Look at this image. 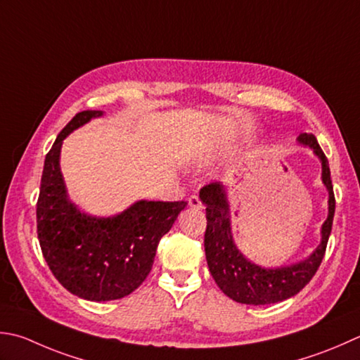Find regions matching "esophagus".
Returning a JSON list of instances; mask_svg holds the SVG:
<instances>
[{"mask_svg":"<svg viewBox=\"0 0 360 360\" xmlns=\"http://www.w3.org/2000/svg\"><path fill=\"white\" fill-rule=\"evenodd\" d=\"M188 206L190 207H193V209H202L204 206H202V201L200 200V196L198 195H192L188 198Z\"/></svg>","mask_w":360,"mask_h":360,"instance_id":"1","label":"esophagus"}]
</instances>
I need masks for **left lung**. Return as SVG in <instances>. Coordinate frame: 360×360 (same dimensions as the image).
I'll return each mask as SVG.
<instances>
[{
  "label": "left lung",
  "instance_id": "8db88e82",
  "mask_svg": "<svg viewBox=\"0 0 360 360\" xmlns=\"http://www.w3.org/2000/svg\"><path fill=\"white\" fill-rule=\"evenodd\" d=\"M298 140L302 145L311 146L320 158L323 167L321 178L329 192V215L321 228V243L311 257L302 262L281 269H262L251 264L232 240L229 206L223 186L220 182H210L200 190V198L206 204L207 226L204 234V251L209 271L221 292L242 304L262 306L292 298L309 284L325 257L335 212L329 162L312 134L302 132Z\"/></svg>",
  "mask_w": 360,
  "mask_h": 360
}]
</instances>
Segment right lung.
Instances as JSON below:
<instances>
[{"label":"right lung","instance_id":"right-lung-1","mask_svg":"<svg viewBox=\"0 0 360 360\" xmlns=\"http://www.w3.org/2000/svg\"><path fill=\"white\" fill-rule=\"evenodd\" d=\"M103 115L82 110L63 128L45 158L37 200V236L54 278L89 301L120 300L143 283L162 236L172 229L186 201H137L123 214L95 218L67 198L59 154L70 132Z\"/></svg>","mask_w":360,"mask_h":360}]
</instances>
